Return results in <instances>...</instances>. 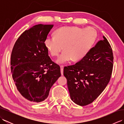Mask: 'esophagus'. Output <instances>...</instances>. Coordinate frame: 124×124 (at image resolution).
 <instances>
[{
    "mask_svg": "<svg viewBox=\"0 0 124 124\" xmlns=\"http://www.w3.org/2000/svg\"><path fill=\"white\" fill-rule=\"evenodd\" d=\"M60 68H61V75H63V68H64V66H63V65H61Z\"/></svg>",
    "mask_w": 124,
    "mask_h": 124,
    "instance_id": "esophagus-1",
    "label": "esophagus"
}]
</instances>
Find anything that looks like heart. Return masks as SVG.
Segmentation results:
<instances>
[{"mask_svg": "<svg viewBox=\"0 0 124 124\" xmlns=\"http://www.w3.org/2000/svg\"><path fill=\"white\" fill-rule=\"evenodd\" d=\"M96 31L92 28L83 29L77 26L60 28L54 32V37H47L45 46L53 57L59 55L63 47L64 51L56 60L63 64L73 60L80 61L93 47L97 39Z\"/></svg>", "mask_w": 124, "mask_h": 124, "instance_id": "1", "label": "heart"}]
</instances>
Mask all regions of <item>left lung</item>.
Listing matches in <instances>:
<instances>
[{"mask_svg":"<svg viewBox=\"0 0 124 124\" xmlns=\"http://www.w3.org/2000/svg\"><path fill=\"white\" fill-rule=\"evenodd\" d=\"M86 56L75 65L64 68L71 99L80 106L93 102L108 84L112 74L114 56L104 36Z\"/></svg>","mask_w":124,"mask_h":124,"instance_id":"1","label":"left lung"}]
</instances>
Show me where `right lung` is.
I'll list each match as a JSON object with an SVG mask.
<instances>
[{
    "label": "right lung",
    "mask_w": 124,
    "mask_h": 124,
    "mask_svg": "<svg viewBox=\"0 0 124 124\" xmlns=\"http://www.w3.org/2000/svg\"><path fill=\"white\" fill-rule=\"evenodd\" d=\"M53 24H39L21 34L16 41L10 56L12 77L18 91L33 103L44 101L50 89L61 74L53 62L45 40Z\"/></svg>",
    "instance_id": "add662e5"
}]
</instances>
